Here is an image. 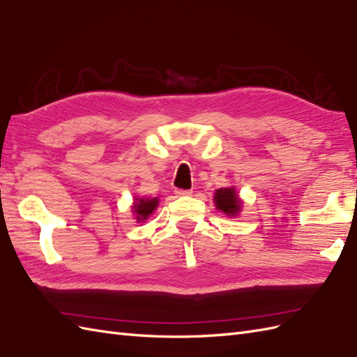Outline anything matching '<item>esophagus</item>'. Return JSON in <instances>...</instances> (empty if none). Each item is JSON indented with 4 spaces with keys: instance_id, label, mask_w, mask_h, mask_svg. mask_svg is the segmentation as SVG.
I'll use <instances>...</instances> for the list:
<instances>
[{
    "instance_id": "34e87169",
    "label": "esophagus",
    "mask_w": 357,
    "mask_h": 357,
    "mask_svg": "<svg viewBox=\"0 0 357 357\" xmlns=\"http://www.w3.org/2000/svg\"><path fill=\"white\" fill-rule=\"evenodd\" d=\"M190 194H192V190H189V189H176L177 197H188Z\"/></svg>"
}]
</instances>
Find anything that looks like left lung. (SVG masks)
I'll use <instances>...</instances> for the list:
<instances>
[{"label": "left lung", "mask_w": 357, "mask_h": 357, "mask_svg": "<svg viewBox=\"0 0 357 357\" xmlns=\"http://www.w3.org/2000/svg\"><path fill=\"white\" fill-rule=\"evenodd\" d=\"M215 204L218 211L227 216H236L241 212L242 202L239 199L234 188H221L215 192Z\"/></svg>", "instance_id": "8db88e82"}]
</instances>
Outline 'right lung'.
I'll return each mask as SVG.
<instances>
[{"label":"right lung","mask_w":357,"mask_h":357,"mask_svg":"<svg viewBox=\"0 0 357 357\" xmlns=\"http://www.w3.org/2000/svg\"><path fill=\"white\" fill-rule=\"evenodd\" d=\"M159 204V198H136L133 203V213H136L137 222L145 221L155 211Z\"/></svg>","instance_id":"add662e5"}]
</instances>
